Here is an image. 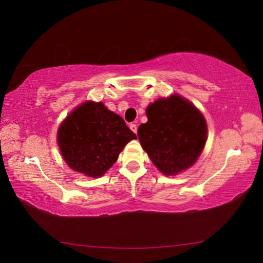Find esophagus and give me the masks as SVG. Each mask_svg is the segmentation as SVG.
I'll use <instances>...</instances> for the list:
<instances>
[{"instance_id":"obj_1","label":"esophagus","mask_w":263,"mask_h":263,"mask_svg":"<svg viewBox=\"0 0 263 263\" xmlns=\"http://www.w3.org/2000/svg\"><path fill=\"white\" fill-rule=\"evenodd\" d=\"M129 128H130L135 134H137V125H136V124H130V125H129Z\"/></svg>"}]
</instances>
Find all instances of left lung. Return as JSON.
<instances>
[{
  "mask_svg": "<svg viewBox=\"0 0 263 263\" xmlns=\"http://www.w3.org/2000/svg\"><path fill=\"white\" fill-rule=\"evenodd\" d=\"M148 122L138 128V138L150 160L165 176L190 168L205 146L203 115L179 95L159 99L146 110Z\"/></svg>",
  "mask_w": 263,
  "mask_h": 263,
  "instance_id": "left-lung-1",
  "label": "left lung"
}]
</instances>
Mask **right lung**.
<instances>
[{
	"label": "right lung",
	"instance_id": "add662e5",
	"mask_svg": "<svg viewBox=\"0 0 263 263\" xmlns=\"http://www.w3.org/2000/svg\"><path fill=\"white\" fill-rule=\"evenodd\" d=\"M135 138L124 119L101 102H85L58 130V145L70 168L93 178L103 176Z\"/></svg>",
	"mask_w": 263,
	"mask_h": 263
}]
</instances>
